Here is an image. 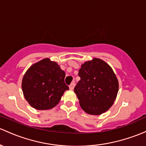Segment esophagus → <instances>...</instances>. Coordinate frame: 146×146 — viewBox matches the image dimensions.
I'll return each instance as SVG.
<instances>
[{
  "instance_id": "1",
  "label": "esophagus",
  "mask_w": 146,
  "mask_h": 146,
  "mask_svg": "<svg viewBox=\"0 0 146 146\" xmlns=\"http://www.w3.org/2000/svg\"><path fill=\"white\" fill-rule=\"evenodd\" d=\"M75 85H76V84H75L74 82H72V83L70 84V85H69V88H70V90H73V89H74Z\"/></svg>"
}]
</instances>
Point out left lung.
I'll use <instances>...</instances> for the list:
<instances>
[{
  "label": "left lung",
  "mask_w": 146,
  "mask_h": 146,
  "mask_svg": "<svg viewBox=\"0 0 146 146\" xmlns=\"http://www.w3.org/2000/svg\"><path fill=\"white\" fill-rule=\"evenodd\" d=\"M80 78L74 88L82 109L90 115H99L113 106L117 97L119 82L111 67L98 58L81 65Z\"/></svg>",
  "instance_id": "left-lung-1"
}]
</instances>
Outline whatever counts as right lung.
I'll use <instances>...</instances> for the list:
<instances>
[{"mask_svg": "<svg viewBox=\"0 0 146 146\" xmlns=\"http://www.w3.org/2000/svg\"><path fill=\"white\" fill-rule=\"evenodd\" d=\"M65 76L57 63L49 58L35 63L23 77L21 88L24 98L35 109H51L69 89L64 82Z\"/></svg>", "mask_w": 146, "mask_h": 146, "instance_id": "1", "label": "right lung"}]
</instances>
